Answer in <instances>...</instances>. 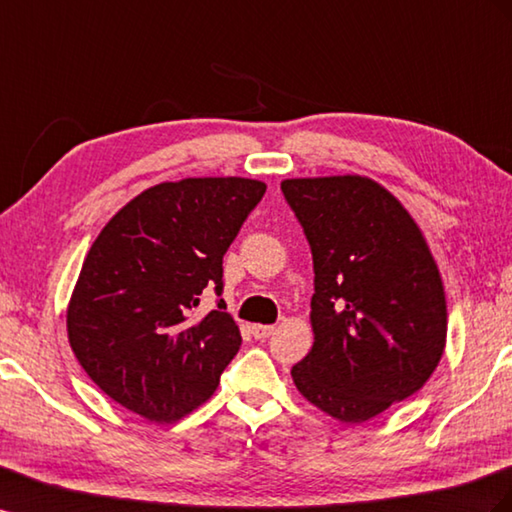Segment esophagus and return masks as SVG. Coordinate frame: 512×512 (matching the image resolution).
<instances>
[{"label": "esophagus", "mask_w": 512, "mask_h": 512, "mask_svg": "<svg viewBox=\"0 0 512 512\" xmlns=\"http://www.w3.org/2000/svg\"><path fill=\"white\" fill-rule=\"evenodd\" d=\"M250 331L254 334V338H258V340H265V338H269L273 331H275V327L273 325H252L250 327Z\"/></svg>", "instance_id": "1"}]
</instances>
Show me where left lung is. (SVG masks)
Here are the masks:
<instances>
[{
	"mask_svg": "<svg viewBox=\"0 0 512 512\" xmlns=\"http://www.w3.org/2000/svg\"><path fill=\"white\" fill-rule=\"evenodd\" d=\"M312 247L314 344L290 375L334 420L362 424L416 394L446 349L448 306L420 226L368 176L286 178Z\"/></svg>",
	"mask_w": 512,
	"mask_h": 512,
	"instance_id": "1",
	"label": "left lung"
}]
</instances>
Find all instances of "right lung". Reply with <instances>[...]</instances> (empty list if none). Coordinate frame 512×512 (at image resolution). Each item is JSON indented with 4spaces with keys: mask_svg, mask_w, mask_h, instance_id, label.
<instances>
[{
    "mask_svg": "<svg viewBox=\"0 0 512 512\" xmlns=\"http://www.w3.org/2000/svg\"><path fill=\"white\" fill-rule=\"evenodd\" d=\"M267 185L202 176L148 187L94 239L66 308L81 368L122 407L157 424L213 396L241 347L232 316H193L204 288L222 293V260Z\"/></svg>",
    "mask_w": 512,
    "mask_h": 512,
    "instance_id": "right-lung-1",
    "label": "right lung"
}]
</instances>
